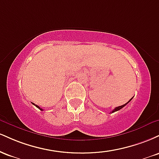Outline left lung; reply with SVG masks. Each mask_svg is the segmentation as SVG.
Listing matches in <instances>:
<instances>
[{
  "label": "left lung",
  "instance_id": "1",
  "mask_svg": "<svg viewBox=\"0 0 159 159\" xmlns=\"http://www.w3.org/2000/svg\"><path fill=\"white\" fill-rule=\"evenodd\" d=\"M132 98H133V97H132V98H131V99H130V100H129V102H127V103L124 104V105H121V106H118V107H115V108L114 109V110H113V111H112V113H114V112H115V111H119V110H120V109H122V108H123V107H125V105H127V104H128V103H129V102H130V101H131V100H132Z\"/></svg>",
  "mask_w": 159,
  "mask_h": 159
}]
</instances>
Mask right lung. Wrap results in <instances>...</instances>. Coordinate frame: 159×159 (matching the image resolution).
Here are the masks:
<instances>
[{
	"label": "right lung",
	"instance_id": "obj_1",
	"mask_svg": "<svg viewBox=\"0 0 159 159\" xmlns=\"http://www.w3.org/2000/svg\"><path fill=\"white\" fill-rule=\"evenodd\" d=\"M33 104H34V103H33ZM35 105V106H36V107H38V108H39V110H41V111H43V109H42V108H41V107H39V106H38V105Z\"/></svg>",
	"mask_w": 159,
	"mask_h": 159
}]
</instances>
